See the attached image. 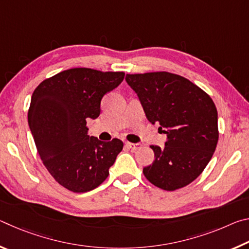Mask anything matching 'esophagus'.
Listing matches in <instances>:
<instances>
[{
    "label": "esophagus",
    "mask_w": 249,
    "mask_h": 249,
    "mask_svg": "<svg viewBox=\"0 0 249 249\" xmlns=\"http://www.w3.org/2000/svg\"><path fill=\"white\" fill-rule=\"evenodd\" d=\"M126 146H127L128 148L133 149V150H137V149H140L141 147H142V145L140 144V142H136V144H134V142H126Z\"/></svg>",
    "instance_id": "34e87169"
}]
</instances>
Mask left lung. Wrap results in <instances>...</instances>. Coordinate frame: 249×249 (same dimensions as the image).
<instances>
[{
	"instance_id": "obj_1",
	"label": "left lung",
	"mask_w": 249,
	"mask_h": 249,
	"mask_svg": "<svg viewBox=\"0 0 249 249\" xmlns=\"http://www.w3.org/2000/svg\"><path fill=\"white\" fill-rule=\"evenodd\" d=\"M151 124L166 134L165 147L150 146L151 165L142 169L162 190L183 188L199 177L218 141L217 111L209 94L181 75L166 72L126 74Z\"/></svg>"
}]
</instances>
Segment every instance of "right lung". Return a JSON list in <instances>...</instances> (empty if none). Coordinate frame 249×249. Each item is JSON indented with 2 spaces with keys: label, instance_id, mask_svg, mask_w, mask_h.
Returning <instances> with one entry per match:
<instances>
[{
  "label": "right lung",
  "instance_id": "obj_1",
  "mask_svg": "<svg viewBox=\"0 0 249 249\" xmlns=\"http://www.w3.org/2000/svg\"><path fill=\"white\" fill-rule=\"evenodd\" d=\"M124 72L90 68L61 71L32 95L28 125L41 161L59 184L88 192L107 178L123 142L88 135L87 121L99 117L101 100L124 80Z\"/></svg>",
  "mask_w": 249,
  "mask_h": 249
}]
</instances>
